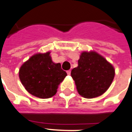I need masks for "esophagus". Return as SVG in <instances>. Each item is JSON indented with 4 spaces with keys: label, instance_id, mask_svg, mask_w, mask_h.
Returning <instances> with one entry per match:
<instances>
[{
    "label": "esophagus",
    "instance_id": "esophagus-1",
    "mask_svg": "<svg viewBox=\"0 0 132 132\" xmlns=\"http://www.w3.org/2000/svg\"><path fill=\"white\" fill-rule=\"evenodd\" d=\"M70 73H71V71H70V70H67V74H68V75H70Z\"/></svg>",
    "mask_w": 132,
    "mask_h": 132
}]
</instances>
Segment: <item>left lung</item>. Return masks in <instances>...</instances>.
Returning a JSON list of instances; mask_svg holds the SVG:
<instances>
[{"instance_id":"1","label":"left lung","mask_w":132,"mask_h":132,"mask_svg":"<svg viewBox=\"0 0 132 132\" xmlns=\"http://www.w3.org/2000/svg\"><path fill=\"white\" fill-rule=\"evenodd\" d=\"M77 92L85 98H94L106 92L115 76L113 65L94 50L80 54L78 66L71 70Z\"/></svg>"}]
</instances>
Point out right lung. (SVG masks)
<instances>
[{
  "instance_id": "obj_1",
  "label": "right lung",
  "mask_w": 132,
  "mask_h": 132,
  "mask_svg": "<svg viewBox=\"0 0 132 132\" xmlns=\"http://www.w3.org/2000/svg\"><path fill=\"white\" fill-rule=\"evenodd\" d=\"M19 79L26 90L35 97L46 99L54 96L67 75L60 63L53 62L50 52L36 53L20 67Z\"/></svg>"
}]
</instances>
